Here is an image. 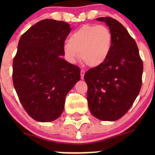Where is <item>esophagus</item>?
I'll return each instance as SVG.
<instances>
[{"label":"esophagus","mask_w":155,"mask_h":155,"mask_svg":"<svg viewBox=\"0 0 155 155\" xmlns=\"http://www.w3.org/2000/svg\"><path fill=\"white\" fill-rule=\"evenodd\" d=\"M85 70H81V72H80V75H81V79H84V76H85Z\"/></svg>","instance_id":"esophagus-1"}]
</instances>
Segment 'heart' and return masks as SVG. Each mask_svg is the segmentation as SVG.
I'll list each match as a JSON object with an SVG mask.
<instances>
[{"label": "heart", "mask_w": 155, "mask_h": 155, "mask_svg": "<svg viewBox=\"0 0 155 155\" xmlns=\"http://www.w3.org/2000/svg\"><path fill=\"white\" fill-rule=\"evenodd\" d=\"M112 46V32L107 26L84 25L70 35L64 43V53L74 63L80 57L91 68L102 65L107 60Z\"/></svg>", "instance_id": "obj_1"}]
</instances>
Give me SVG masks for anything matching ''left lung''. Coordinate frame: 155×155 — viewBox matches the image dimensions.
<instances>
[{
    "label": "left lung",
    "mask_w": 155,
    "mask_h": 155,
    "mask_svg": "<svg viewBox=\"0 0 155 155\" xmlns=\"http://www.w3.org/2000/svg\"><path fill=\"white\" fill-rule=\"evenodd\" d=\"M112 35V46L102 65L91 68L84 79L91 113L102 121L119 119L132 107L142 86L143 64L135 40L125 28L110 17H101Z\"/></svg>",
    "instance_id": "8db88e82"
}]
</instances>
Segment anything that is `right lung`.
<instances>
[{"instance_id": "obj_1", "label": "right lung", "mask_w": 155, "mask_h": 155, "mask_svg": "<svg viewBox=\"0 0 155 155\" xmlns=\"http://www.w3.org/2000/svg\"><path fill=\"white\" fill-rule=\"evenodd\" d=\"M71 28L68 23L44 19L22 34L12 63V82L21 105L40 122L60 117L65 97L80 79V69L62 58Z\"/></svg>"}]
</instances>
